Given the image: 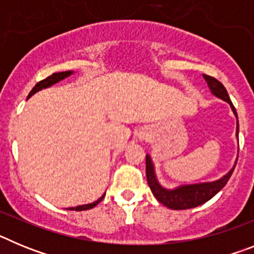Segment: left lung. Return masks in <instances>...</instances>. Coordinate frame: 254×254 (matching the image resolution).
Returning a JSON list of instances; mask_svg holds the SVG:
<instances>
[{"label": "left lung", "mask_w": 254, "mask_h": 254, "mask_svg": "<svg viewBox=\"0 0 254 254\" xmlns=\"http://www.w3.org/2000/svg\"><path fill=\"white\" fill-rule=\"evenodd\" d=\"M203 78L207 82L208 87H210L211 93L215 96L220 98V99L225 100L230 104L233 113L237 117V137L239 133V122H238V114L235 111L234 105H233L232 100L229 98V94L224 85L216 80L215 77H211L208 75H203ZM237 164V163H235ZM235 164L233 169L229 170L228 174L223 177V178L217 179L214 182H205V183H196V185H185L179 186V187L174 188V190H167L160 185L156 179L154 170V164H152L150 155H146V178L149 187L151 190L152 194L155 198L158 199L159 202L163 203L164 206L172 208V210H187V208L197 207V206L202 205V203L207 202L208 199H211L217 192L223 190L224 186L228 183L229 178L232 177L233 172H234Z\"/></svg>", "instance_id": "left-lung-1"}]
</instances>
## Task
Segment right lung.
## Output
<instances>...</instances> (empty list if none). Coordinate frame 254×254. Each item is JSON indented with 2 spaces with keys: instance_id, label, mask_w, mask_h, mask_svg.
<instances>
[{
  "instance_id": "1",
  "label": "right lung",
  "mask_w": 254,
  "mask_h": 254,
  "mask_svg": "<svg viewBox=\"0 0 254 254\" xmlns=\"http://www.w3.org/2000/svg\"><path fill=\"white\" fill-rule=\"evenodd\" d=\"M72 73H73L72 71H64V72H56V73H53V75L48 76V77H47V78H44V80H42V81L38 82V84L35 85V86L33 87V89H31V91H30V93H29V95H28V99H29V98H30L31 95H34L35 93H38V91H39V90H42V89H47V87L52 86V85L57 84V82H60L61 80H64V78L68 77V76H71V75H72ZM104 196H105V193L103 194V196L100 197L99 199H96L95 202H93V203H87V205L76 206V207H68V208H67V210H75V211L90 210V208L95 207V206L98 205V203H99L103 198H104Z\"/></svg>"
}]
</instances>
